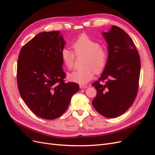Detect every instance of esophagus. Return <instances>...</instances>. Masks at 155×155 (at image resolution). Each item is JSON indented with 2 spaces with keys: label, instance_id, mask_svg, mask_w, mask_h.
I'll use <instances>...</instances> for the list:
<instances>
[{
  "label": "esophagus",
  "instance_id": "obj_1",
  "mask_svg": "<svg viewBox=\"0 0 155 155\" xmlns=\"http://www.w3.org/2000/svg\"><path fill=\"white\" fill-rule=\"evenodd\" d=\"M79 87H80V88H81V89H83V88H87L88 87V86L84 85H79Z\"/></svg>",
  "mask_w": 155,
  "mask_h": 155
}]
</instances>
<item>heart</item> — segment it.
Listing matches in <instances>:
<instances>
[{
    "label": "heart",
    "instance_id": "1",
    "mask_svg": "<svg viewBox=\"0 0 155 155\" xmlns=\"http://www.w3.org/2000/svg\"><path fill=\"white\" fill-rule=\"evenodd\" d=\"M72 47L76 55H85L83 68L68 74V80L79 84L87 83L94 76L104 69L107 61V51L99 43L87 35H81L74 42ZM61 56L64 66L71 69L74 65V54L67 48L62 49Z\"/></svg>",
    "mask_w": 155,
    "mask_h": 155
}]
</instances>
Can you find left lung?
<instances>
[{
  "label": "left lung",
  "instance_id": "1",
  "mask_svg": "<svg viewBox=\"0 0 155 155\" xmlns=\"http://www.w3.org/2000/svg\"><path fill=\"white\" fill-rule=\"evenodd\" d=\"M103 36L108 44V59L98 81L92 105L106 118H116L133 105L137 95L140 74V58L132 39L124 30L112 26ZM105 81L104 84L101 82Z\"/></svg>",
  "mask_w": 155,
  "mask_h": 155
}]
</instances>
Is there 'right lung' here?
I'll list each match as a JSON object with an SVG mask.
<instances>
[{"label": "right lung", "mask_w": 155, "mask_h": 155, "mask_svg": "<svg viewBox=\"0 0 155 155\" xmlns=\"http://www.w3.org/2000/svg\"><path fill=\"white\" fill-rule=\"evenodd\" d=\"M65 41L59 31H43L23 46L17 62V85L22 99L39 118L54 120L66 111L79 87L65 83L61 56Z\"/></svg>", "instance_id": "obj_1"}]
</instances>
